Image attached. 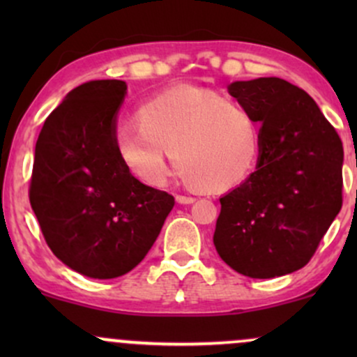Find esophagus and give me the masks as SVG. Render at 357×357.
I'll list each match as a JSON object with an SVG mask.
<instances>
[{"label":"esophagus","instance_id":"obj_1","mask_svg":"<svg viewBox=\"0 0 357 357\" xmlns=\"http://www.w3.org/2000/svg\"><path fill=\"white\" fill-rule=\"evenodd\" d=\"M176 202H178L179 204H191V203H195L196 199L192 198V196H183V195H178V196H176Z\"/></svg>","mask_w":357,"mask_h":357}]
</instances>
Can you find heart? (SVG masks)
Here are the masks:
<instances>
[{"label":"heart","mask_w":357,"mask_h":357,"mask_svg":"<svg viewBox=\"0 0 357 357\" xmlns=\"http://www.w3.org/2000/svg\"><path fill=\"white\" fill-rule=\"evenodd\" d=\"M137 132L116 139L121 165L139 181L162 186L173 153L183 178L204 192H225L252 174L260 129L238 102L203 87L167 89L136 110Z\"/></svg>","instance_id":"heart-1"}]
</instances>
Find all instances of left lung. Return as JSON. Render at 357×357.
I'll return each instance as SVG.
<instances>
[{"instance_id":"obj_1","label":"left lung","mask_w":357,"mask_h":357,"mask_svg":"<svg viewBox=\"0 0 357 357\" xmlns=\"http://www.w3.org/2000/svg\"><path fill=\"white\" fill-rule=\"evenodd\" d=\"M228 92L260 122L257 169L220 198L213 241L252 278L305 267L342 206V142L312 97L277 77L233 82Z\"/></svg>"}]
</instances>
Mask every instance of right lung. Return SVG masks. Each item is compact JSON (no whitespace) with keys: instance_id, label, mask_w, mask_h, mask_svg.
<instances>
[{"instance_id":"add662e5","label":"right lung","mask_w":357,"mask_h":357,"mask_svg":"<svg viewBox=\"0 0 357 357\" xmlns=\"http://www.w3.org/2000/svg\"><path fill=\"white\" fill-rule=\"evenodd\" d=\"M122 80H90L47 117L35 147L31 208L45 241L92 278L130 272L158 238L174 198L134 178L116 154Z\"/></svg>"}]
</instances>
